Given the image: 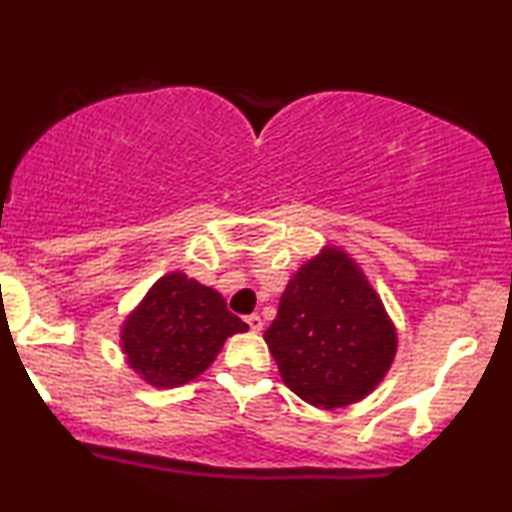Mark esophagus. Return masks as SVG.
I'll return each instance as SVG.
<instances>
[{
	"instance_id": "esophagus-1",
	"label": "esophagus",
	"mask_w": 512,
	"mask_h": 512,
	"mask_svg": "<svg viewBox=\"0 0 512 512\" xmlns=\"http://www.w3.org/2000/svg\"><path fill=\"white\" fill-rule=\"evenodd\" d=\"M246 322L253 331H262V327H264V322H262V318H259V315H248Z\"/></svg>"
}]
</instances>
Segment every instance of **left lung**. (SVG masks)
Returning a JSON list of instances; mask_svg holds the SVG:
<instances>
[{"label": "left lung", "mask_w": 512, "mask_h": 512, "mask_svg": "<svg viewBox=\"0 0 512 512\" xmlns=\"http://www.w3.org/2000/svg\"><path fill=\"white\" fill-rule=\"evenodd\" d=\"M264 341L283 383L325 410L369 397L399 348L383 299L338 246H322L292 273Z\"/></svg>", "instance_id": "obj_1"}]
</instances>
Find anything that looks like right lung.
<instances>
[{
  "mask_svg": "<svg viewBox=\"0 0 512 512\" xmlns=\"http://www.w3.org/2000/svg\"><path fill=\"white\" fill-rule=\"evenodd\" d=\"M248 325L213 287L169 271L120 325V350L136 376L157 390L181 387L215 362L229 336Z\"/></svg>",
  "mask_w": 512,
  "mask_h": 512,
  "instance_id": "1",
  "label": "right lung"
}]
</instances>
